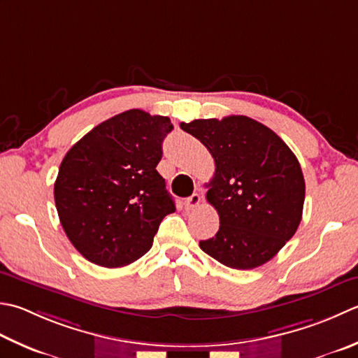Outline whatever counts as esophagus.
Here are the masks:
<instances>
[{
	"label": "esophagus",
	"instance_id": "obj_1",
	"mask_svg": "<svg viewBox=\"0 0 358 358\" xmlns=\"http://www.w3.org/2000/svg\"><path fill=\"white\" fill-rule=\"evenodd\" d=\"M201 203V195L200 194H192L191 197H187L186 200H185V205H186V208L187 209H192V208H197L199 205Z\"/></svg>",
	"mask_w": 358,
	"mask_h": 358
}]
</instances>
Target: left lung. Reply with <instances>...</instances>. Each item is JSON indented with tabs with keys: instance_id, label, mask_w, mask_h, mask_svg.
<instances>
[{
	"instance_id": "left-lung-1",
	"label": "left lung",
	"mask_w": 358,
	"mask_h": 358,
	"mask_svg": "<svg viewBox=\"0 0 358 358\" xmlns=\"http://www.w3.org/2000/svg\"><path fill=\"white\" fill-rule=\"evenodd\" d=\"M206 147L215 172L206 200L220 227L200 248L236 270L268 262L290 241L303 217L304 175L299 161L275 131L248 116L181 122Z\"/></svg>"
}]
</instances>
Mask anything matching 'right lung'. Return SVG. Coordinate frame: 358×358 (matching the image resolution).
Masks as SVG:
<instances>
[{"label":"right lung","instance_id":"obj_1","mask_svg":"<svg viewBox=\"0 0 358 358\" xmlns=\"http://www.w3.org/2000/svg\"><path fill=\"white\" fill-rule=\"evenodd\" d=\"M172 129L167 116L129 110L96 125L63 158L55 208L68 239L90 262L107 268L135 262L175 211L157 171Z\"/></svg>","mask_w":358,"mask_h":358}]
</instances>
